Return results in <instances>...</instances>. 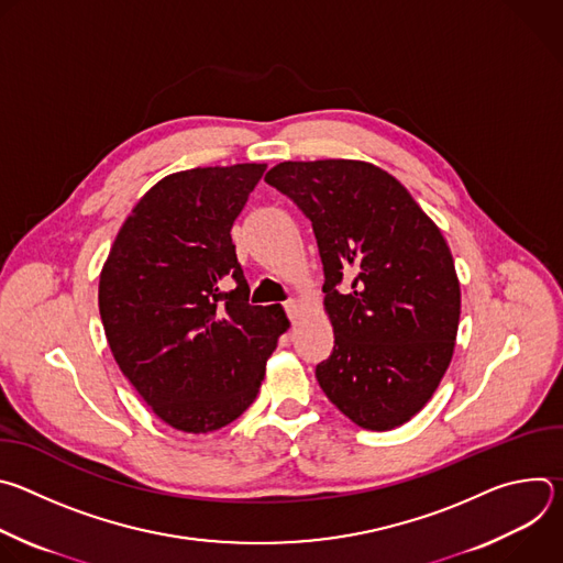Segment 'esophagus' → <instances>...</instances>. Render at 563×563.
I'll return each instance as SVG.
<instances>
[{"label":"esophagus","instance_id":"1","mask_svg":"<svg viewBox=\"0 0 563 563\" xmlns=\"http://www.w3.org/2000/svg\"><path fill=\"white\" fill-rule=\"evenodd\" d=\"M285 309H287V313H289V316H296V313H298V309H300V302L291 298V300H287V302H285Z\"/></svg>","mask_w":563,"mask_h":563}]
</instances>
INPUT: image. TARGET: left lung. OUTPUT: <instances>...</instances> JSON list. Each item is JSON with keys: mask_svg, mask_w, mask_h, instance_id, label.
<instances>
[{"mask_svg": "<svg viewBox=\"0 0 563 563\" xmlns=\"http://www.w3.org/2000/svg\"><path fill=\"white\" fill-rule=\"evenodd\" d=\"M265 183L311 220L325 269L334 350L316 365L332 404L356 426L408 423L454 354L461 287L441 229L394 176L363 159L280 163ZM353 278V289L335 287Z\"/></svg>", "mask_w": 563, "mask_h": 563, "instance_id": "8db88e82", "label": "left lung"}]
</instances>
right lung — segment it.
Listing matches in <instances>:
<instances>
[{
  "instance_id": "obj_1",
  "label": "right lung",
  "mask_w": 563,
  "mask_h": 563,
  "mask_svg": "<svg viewBox=\"0 0 563 563\" xmlns=\"http://www.w3.org/2000/svg\"><path fill=\"white\" fill-rule=\"evenodd\" d=\"M265 169L245 163L165 176L131 209L102 267L98 302L111 354L174 430L207 434L243 415L289 330L280 305L247 302L229 233Z\"/></svg>"
}]
</instances>
